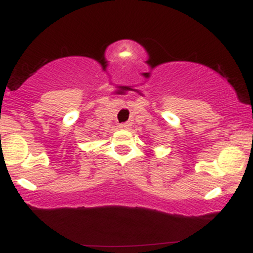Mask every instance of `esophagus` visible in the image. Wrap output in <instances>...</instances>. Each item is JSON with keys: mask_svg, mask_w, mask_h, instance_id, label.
Returning <instances> with one entry per match:
<instances>
[{"mask_svg": "<svg viewBox=\"0 0 253 253\" xmlns=\"http://www.w3.org/2000/svg\"><path fill=\"white\" fill-rule=\"evenodd\" d=\"M129 127L128 124H120L119 125V128L120 129H127Z\"/></svg>", "mask_w": 253, "mask_h": 253, "instance_id": "1", "label": "esophagus"}]
</instances>
